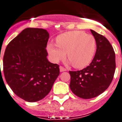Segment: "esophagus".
<instances>
[{
    "mask_svg": "<svg viewBox=\"0 0 122 122\" xmlns=\"http://www.w3.org/2000/svg\"><path fill=\"white\" fill-rule=\"evenodd\" d=\"M59 71H60V72H63V71H66V68H63V66H60V67H59Z\"/></svg>",
    "mask_w": 122,
    "mask_h": 122,
    "instance_id": "1",
    "label": "esophagus"
}]
</instances>
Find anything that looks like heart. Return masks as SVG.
<instances>
[{"label": "heart", "instance_id": "obj_1", "mask_svg": "<svg viewBox=\"0 0 122 122\" xmlns=\"http://www.w3.org/2000/svg\"><path fill=\"white\" fill-rule=\"evenodd\" d=\"M96 41L90 34L82 31H70L58 36L56 44L49 43L47 52L55 63L66 57L76 68H83L88 66L93 58L96 51Z\"/></svg>", "mask_w": 122, "mask_h": 122}]
</instances>
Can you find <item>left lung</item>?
I'll list each match as a JSON object with an SVG mask.
<instances>
[{
	"label": "left lung",
	"instance_id": "left-lung-1",
	"mask_svg": "<svg viewBox=\"0 0 122 122\" xmlns=\"http://www.w3.org/2000/svg\"><path fill=\"white\" fill-rule=\"evenodd\" d=\"M90 31L97 44L93 61L82 70L69 71L70 87L73 93L83 99L95 98L103 93L112 83L115 71V54L112 46L103 36Z\"/></svg>",
	"mask_w": 122,
	"mask_h": 122
}]
</instances>
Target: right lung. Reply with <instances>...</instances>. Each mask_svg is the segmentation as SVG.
Instances as JSON below:
<instances>
[{"label":"right lung","instance_id":"1","mask_svg":"<svg viewBox=\"0 0 122 122\" xmlns=\"http://www.w3.org/2000/svg\"><path fill=\"white\" fill-rule=\"evenodd\" d=\"M49 34L26 28L9 43L3 58L5 79L13 92L28 102L44 98L59 75V65L48 61Z\"/></svg>","mask_w":122,"mask_h":122}]
</instances>
